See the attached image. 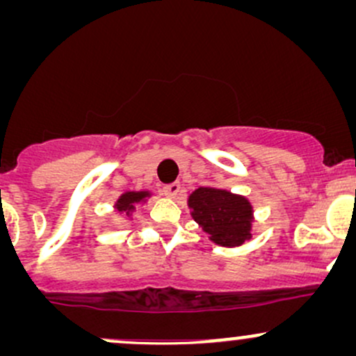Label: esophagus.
<instances>
[{
	"instance_id": "esophagus-1",
	"label": "esophagus",
	"mask_w": 356,
	"mask_h": 356,
	"mask_svg": "<svg viewBox=\"0 0 356 356\" xmlns=\"http://www.w3.org/2000/svg\"><path fill=\"white\" fill-rule=\"evenodd\" d=\"M179 192H181V184L179 182H172L169 184V186H164V194L167 197H175Z\"/></svg>"
}]
</instances>
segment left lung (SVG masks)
Listing matches in <instances>:
<instances>
[{
    "label": "left lung",
    "instance_id": "1",
    "mask_svg": "<svg viewBox=\"0 0 356 356\" xmlns=\"http://www.w3.org/2000/svg\"><path fill=\"white\" fill-rule=\"evenodd\" d=\"M191 216L212 243L224 248L241 246L251 238L252 206L244 195L226 189L199 187L187 201Z\"/></svg>",
    "mask_w": 356,
    "mask_h": 356
}]
</instances>
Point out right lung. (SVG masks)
I'll use <instances>...</instances> for the list:
<instances>
[{
	"instance_id": "add662e5",
	"label": "right lung",
	"mask_w": 356,
	"mask_h": 356,
	"mask_svg": "<svg viewBox=\"0 0 356 356\" xmlns=\"http://www.w3.org/2000/svg\"><path fill=\"white\" fill-rule=\"evenodd\" d=\"M150 197L149 191H129L125 194H122L120 197L117 199L115 209L118 212H124L125 216H130L134 211H136V206L140 202H145V199Z\"/></svg>"
}]
</instances>
